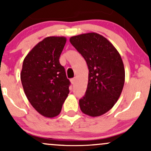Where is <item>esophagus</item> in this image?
<instances>
[{
    "mask_svg": "<svg viewBox=\"0 0 151 151\" xmlns=\"http://www.w3.org/2000/svg\"><path fill=\"white\" fill-rule=\"evenodd\" d=\"M70 81H71V83H72V84H75L76 78H72V79H70Z\"/></svg>",
    "mask_w": 151,
    "mask_h": 151,
    "instance_id": "obj_1",
    "label": "esophagus"
}]
</instances>
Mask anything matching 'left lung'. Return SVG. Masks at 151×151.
Here are the masks:
<instances>
[{
    "instance_id": "obj_1",
    "label": "left lung",
    "mask_w": 151,
    "mask_h": 151,
    "mask_svg": "<svg viewBox=\"0 0 151 151\" xmlns=\"http://www.w3.org/2000/svg\"><path fill=\"white\" fill-rule=\"evenodd\" d=\"M89 68L87 89L79 99L84 114L99 116L116 103L125 81V70L119 52L106 38L89 32L70 37Z\"/></svg>"
}]
</instances>
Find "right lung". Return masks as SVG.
<instances>
[{
	"label": "right lung",
	"instance_id": "right-lung-1",
	"mask_svg": "<svg viewBox=\"0 0 151 151\" xmlns=\"http://www.w3.org/2000/svg\"><path fill=\"white\" fill-rule=\"evenodd\" d=\"M67 40L47 37L31 50L24 59L20 74L27 99L44 116L59 115L70 93V81L59 59Z\"/></svg>",
	"mask_w": 151,
	"mask_h": 151
}]
</instances>
